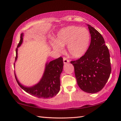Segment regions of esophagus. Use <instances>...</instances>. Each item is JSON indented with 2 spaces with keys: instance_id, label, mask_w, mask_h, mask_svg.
Listing matches in <instances>:
<instances>
[{
  "instance_id": "1",
  "label": "esophagus",
  "mask_w": 121,
  "mask_h": 121,
  "mask_svg": "<svg viewBox=\"0 0 121 121\" xmlns=\"http://www.w3.org/2000/svg\"><path fill=\"white\" fill-rule=\"evenodd\" d=\"M63 63H69V62H70V61H69V60H68V59H67V58L65 57V56H64V57H63Z\"/></svg>"
}]
</instances>
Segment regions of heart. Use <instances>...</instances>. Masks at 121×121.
<instances>
[{
    "instance_id": "b5f03b06",
    "label": "heart",
    "mask_w": 121,
    "mask_h": 121,
    "mask_svg": "<svg viewBox=\"0 0 121 121\" xmlns=\"http://www.w3.org/2000/svg\"><path fill=\"white\" fill-rule=\"evenodd\" d=\"M91 34L86 28L69 26L61 29L57 35V42L53 43L55 49L60 52L63 51V46L68 45V50L73 58L83 56L89 47Z\"/></svg>"
}]
</instances>
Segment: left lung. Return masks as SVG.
Segmentation results:
<instances>
[{
  "instance_id": "8db88e82",
  "label": "left lung",
  "mask_w": 121,
  "mask_h": 121,
  "mask_svg": "<svg viewBox=\"0 0 121 121\" xmlns=\"http://www.w3.org/2000/svg\"><path fill=\"white\" fill-rule=\"evenodd\" d=\"M91 42L85 55L71 61L78 85L88 93H96L104 88L111 72L110 53L102 36L88 24Z\"/></svg>"
}]
</instances>
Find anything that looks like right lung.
<instances>
[{
  "label": "right lung",
  "mask_w": 121,
  "mask_h": 121,
  "mask_svg": "<svg viewBox=\"0 0 121 121\" xmlns=\"http://www.w3.org/2000/svg\"><path fill=\"white\" fill-rule=\"evenodd\" d=\"M22 36L23 34L20 36V40L15 50V60L17 56V47H19L22 43ZM63 66V58L61 56L50 61L49 63H47L42 79L37 84L32 87H24L22 85L17 81L14 73L15 79L20 87L30 95L40 98H52L56 96L60 91V77L62 72Z\"/></svg>",
  "instance_id": "right-lung-1"
}]
</instances>
